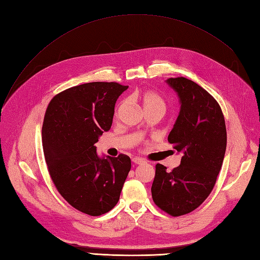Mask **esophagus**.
<instances>
[{
    "mask_svg": "<svg viewBox=\"0 0 260 260\" xmlns=\"http://www.w3.org/2000/svg\"><path fill=\"white\" fill-rule=\"evenodd\" d=\"M132 162L135 164V165H142V164H144L145 161H144L142 158H140V157H135V158L132 159Z\"/></svg>",
    "mask_w": 260,
    "mask_h": 260,
    "instance_id": "1",
    "label": "esophagus"
}]
</instances>
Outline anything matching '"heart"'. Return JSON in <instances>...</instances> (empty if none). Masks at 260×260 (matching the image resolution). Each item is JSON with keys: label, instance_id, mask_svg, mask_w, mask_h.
I'll return each instance as SVG.
<instances>
[{"label": "heart", "instance_id": "1", "mask_svg": "<svg viewBox=\"0 0 260 260\" xmlns=\"http://www.w3.org/2000/svg\"><path fill=\"white\" fill-rule=\"evenodd\" d=\"M140 101L141 103L143 105L144 109H148V108H159L162 109L165 112V108H166V105H165V102L161 99V96H159L158 94L152 92V91H147L144 92L140 95ZM125 104V101H122L121 103L118 105L117 107V113L119 112V109L122 108Z\"/></svg>", "mask_w": 260, "mask_h": 260}]
</instances>
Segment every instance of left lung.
Returning <instances> with one entry per match:
<instances>
[{
  "instance_id": "left-lung-1",
  "label": "left lung",
  "mask_w": 260,
  "mask_h": 260,
  "mask_svg": "<svg viewBox=\"0 0 260 260\" xmlns=\"http://www.w3.org/2000/svg\"><path fill=\"white\" fill-rule=\"evenodd\" d=\"M166 82L181 104L168 141L182 157L172 171L156 165L152 198L160 209L178 217L198 208L214 188L225 154L226 130L221 108L206 90L183 77Z\"/></svg>"
}]
</instances>
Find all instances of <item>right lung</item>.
<instances>
[{"label": "right lung", "mask_w": 260, "mask_h": 260, "mask_svg": "<svg viewBox=\"0 0 260 260\" xmlns=\"http://www.w3.org/2000/svg\"><path fill=\"white\" fill-rule=\"evenodd\" d=\"M129 88L117 82H90L54 96L45 112L42 144L57 191L70 205L101 216L119 201L131 169L130 157L96 154L95 144L112 127L115 104Z\"/></svg>", "instance_id": "1"}]
</instances>
